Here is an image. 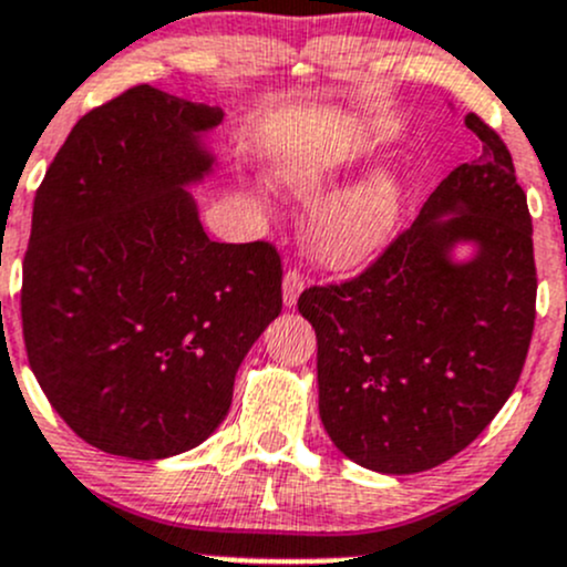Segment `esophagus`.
<instances>
[{"label":"esophagus","mask_w":567,"mask_h":567,"mask_svg":"<svg viewBox=\"0 0 567 567\" xmlns=\"http://www.w3.org/2000/svg\"><path fill=\"white\" fill-rule=\"evenodd\" d=\"M302 289H306V278H302L297 270L286 272V276H284V306L286 308L295 306Z\"/></svg>","instance_id":"34e87169"}]
</instances>
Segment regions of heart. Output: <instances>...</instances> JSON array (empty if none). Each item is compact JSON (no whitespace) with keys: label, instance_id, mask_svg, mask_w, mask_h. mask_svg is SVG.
<instances>
[{"label":"heart","instance_id":"b5f03b06","mask_svg":"<svg viewBox=\"0 0 567 567\" xmlns=\"http://www.w3.org/2000/svg\"><path fill=\"white\" fill-rule=\"evenodd\" d=\"M373 145L319 148L289 159L278 169V181L295 197L316 199L346 178ZM405 205V184L392 169H379L359 184L327 197L310 216L306 246L319 265L351 270L364 265L389 243Z\"/></svg>","mask_w":567,"mask_h":567}]
</instances>
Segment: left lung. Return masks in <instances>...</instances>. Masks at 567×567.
I'll list each match as a JSON object with an SVG mask.
<instances>
[{
    "label": "left lung",
    "mask_w": 567,
    "mask_h": 567,
    "mask_svg": "<svg viewBox=\"0 0 567 567\" xmlns=\"http://www.w3.org/2000/svg\"><path fill=\"white\" fill-rule=\"evenodd\" d=\"M481 156L449 173L362 276L310 286L319 416L351 462L422 473L473 443L519 381L535 324L533 218L508 148L476 113ZM473 245L467 260H454Z\"/></svg>",
    "instance_id": "8db88e82"
}]
</instances>
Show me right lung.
I'll list each match as a JSON object with an SVG mask.
<instances>
[{"mask_svg":"<svg viewBox=\"0 0 567 567\" xmlns=\"http://www.w3.org/2000/svg\"><path fill=\"white\" fill-rule=\"evenodd\" d=\"M221 107L154 86L72 126L38 188L21 319L53 411L100 452L164 460L233 405L243 357L281 313L270 243H216L188 186Z\"/></svg>","mask_w":567,"mask_h":567,"instance_id":"add662e5","label":"right lung"}]
</instances>
